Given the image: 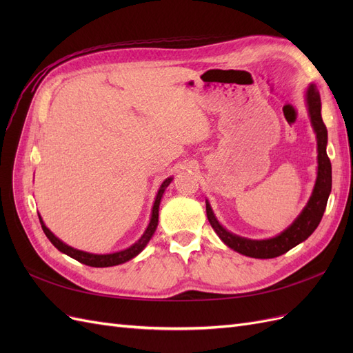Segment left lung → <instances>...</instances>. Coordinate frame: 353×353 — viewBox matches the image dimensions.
I'll use <instances>...</instances> for the list:
<instances>
[{
  "instance_id": "1",
  "label": "left lung",
  "mask_w": 353,
  "mask_h": 353,
  "mask_svg": "<svg viewBox=\"0 0 353 353\" xmlns=\"http://www.w3.org/2000/svg\"><path fill=\"white\" fill-rule=\"evenodd\" d=\"M305 101L307 108L309 119L316 135V150H318V169H316V181L312 190V194L309 197L306 206L299 213V216L292 222L279 236L265 240H252L240 237L237 234L230 232L223 228L213 213L210 203L206 200V213L212 228L215 230L218 237L227 244L230 249L236 250L244 256L256 259H271L276 256L284 254L294 245L305 241L311 234L316 230L319 222L323 219L324 210L327 206V200L331 193V163L327 156V128L321 117V99L315 87L311 83L306 88Z\"/></svg>"
}]
</instances>
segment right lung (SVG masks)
Listing matches in <instances>:
<instances>
[{
	"instance_id": "1",
	"label": "right lung",
	"mask_w": 353,
	"mask_h": 353,
	"mask_svg": "<svg viewBox=\"0 0 353 353\" xmlns=\"http://www.w3.org/2000/svg\"><path fill=\"white\" fill-rule=\"evenodd\" d=\"M172 176L166 178L162 185H160L157 194H156V199H154V203H153V209H152V218H150V222H148V225L144 231L143 236L138 239V241H135L132 245H130V248L125 249V250H119V252H114V253H105V254H97V253H90V252H83V250H78L72 248V245H68L66 243H63L60 239H57L54 234H52L47 227L44 221H42L41 215L38 213L39 216V222H41V227H42V231L46 232L47 239L52 243V245H54L56 249H59L61 253H65L68 256H70V258L77 259L78 262L81 263H85L88 266H94V268H108V266H114V265H121V263H125L128 261H131L132 258H135L137 254H140L145 245L148 244V241L152 240L153 234L157 228V223H159V206H160V200H162L163 197V193L166 187L172 183Z\"/></svg>"
}]
</instances>
